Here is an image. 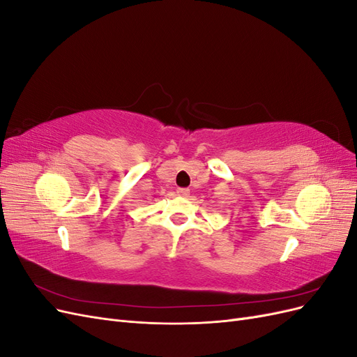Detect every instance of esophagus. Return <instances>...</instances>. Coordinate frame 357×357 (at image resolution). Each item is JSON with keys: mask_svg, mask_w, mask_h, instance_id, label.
<instances>
[{"mask_svg": "<svg viewBox=\"0 0 357 357\" xmlns=\"http://www.w3.org/2000/svg\"><path fill=\"white\" fill-rule=\"evenodd\" d=\"M189 193H190V190L186 189V188H178L177 189V195H180V197H189Z\"/></svg>", "mask_w": 357, "mask_h": 357, "instance_id": "obj_1", "label": "esophagus"}]
</instances>
